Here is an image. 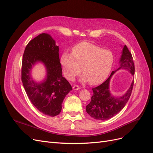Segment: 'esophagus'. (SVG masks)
<instances>
[{
	"instance_id": "obj_1",
	"label": "esophagus",
	"mask_w": 153,
	"mask_h": 153,
	"mask_svg": "<svg viewBox=\"0 0 153 153\" xmlns=\"http://www.w3.org/2000/svg\"><path fill=\"white\" fill-rule=\"evenodd\" d=\"M73 89L74 90H78V89H80V87L78 86V85H75L73 87Z\"/></svg>"
}]
</instances>
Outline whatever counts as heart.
Returning <instances> with one entry per match:
<instances>
[{"instance_id":"heart-1","label":"heart","mask_w":153,"mask_h":153,"mask_svg":"<svg viewBox=\"0 0 153 153\" xmlns=\"http://www.w3.org/2000/svg\"><path fill=\"white\" fill-rule=\"evenodd\" d=\"M114 61L111 51L85 41L74 46L72 53H63L60 59L64 75L68 80H73L82 71L84 75L81 80L91 85L100 84L108 76Z\"/></svg>"}]
</instances>
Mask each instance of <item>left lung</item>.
I'll use <instances>...</instances> for the list:
<instances>
[{"label":"left lung","mask_w":153,"mask_h":153,"mask_svg":"<svg viewBox=\"0 0 153 153\" xmlns=\"http://www.w3.org/2000/svg\"><path fill=\"white\" fill-rule=\"evenodd\" d=\"M119 62L120 66L117 70L113 71L110 76L101 85L92 89L93 95L91 97V102L86 106V112L92 118L101 121L112 118L124 107L129 100L133 90L134 80L127 92L122 96L114 97L109 91L110 78L119 69H127L133 75H135V64L132 55L126 45L123 49Z\"/></svg>","instance_id":"left-lung-1"}]
</instances>
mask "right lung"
Returning a JSON list of instances; mask_svg holds the SVG:
<instances>
[{"label":"right lung","instance_id":"right-lung-1","mask_svg":"<svg viewBox=\"0 0 153 153\" xmlns=\"http://www.w3.org/2000/svg\"><path fill=\"white\" fill-rule=\"evenodd\" d=\"M37 62H43L48 71L46 79L41 83L35 82L30 76L31 66ZM22 81L27 96L39 111L51 117L60 114L62 101L72 87L62 76L59 47L49 34H41L26 46L22 59Z\"/></svg>","mask_w":153,"mask_h":153}]
</instances>
